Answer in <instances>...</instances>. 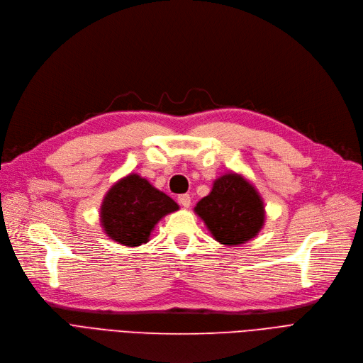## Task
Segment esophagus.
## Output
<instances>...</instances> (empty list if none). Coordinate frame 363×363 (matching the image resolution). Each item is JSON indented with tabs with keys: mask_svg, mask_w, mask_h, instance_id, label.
<instances>
[{
	"mask_svg": "<svg viewBox=\"0 0 363 363\" xmlns=\"http://www.w3.org/2000/svg\"><path fill=\"white\" fill-rule=\"evenodd\" d=\"M177 199H179V203H180L182 206H184V208H187V206L191 205V196H189L187 194H183V195H180Z\"/></svg>",
	"mask_w": 363,
	"mask_h": 363,
	"instance_id": "1",
	"label": "esophagus"
}]
</instances>
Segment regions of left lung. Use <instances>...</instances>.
<instances>
[{
	"instance_id": "obj_1",
	"label": "left lung",
	"mask_w": 363,
	"mask_h": 363,
	"mask_svg": "<svg viewBox=\"0 0 363 363\" xmlns=\"http://www.w3.org/2000/svg\"><path fill=\"white\" fill-rule=\"evenodd\" d=\"M195 213L223 245H240L251 240L264 226V202L257 189L238 172L216 179L210 195L202 198Z\"/></svg>"
}]
</instances>
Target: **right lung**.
<instances>
[{
    "instance_id": "1",
    "label": "right lung",
    "mask_w": 363,
    "mask_h": 363,
    "mask_svg": "<svg viewBox=\"0 0 363 363\" xmlns=\"http://www.w3.org/2000/svg\"><path fill=\"white\" fill-rule=\"evenodd\" d=\"M179 210L177 202L139 174L118 180L103 198L100 223L105 233L125 247L146 244L162 217Z\"/></svg>"
}]
</instances>
